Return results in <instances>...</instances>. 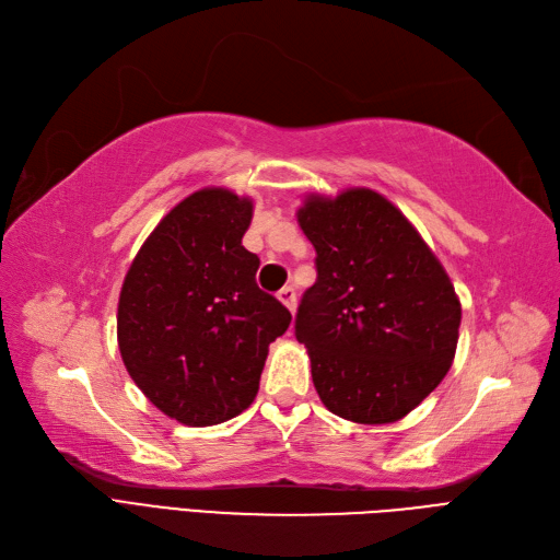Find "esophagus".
Returning a JSON list of instances; mask_svg holds the SVG:
<instances>
[{
    "label": "esophagus",
    "mask_w": 560,
    "mask_h": 560,
    "mask_svg": "<svg viewBox=\"0 0 560 560\" xmlns=\"http://www.w3.org/2000/svg\"><path fill=\"white\" fill-rule=\"evenodd\" d=\"M279 300H281V304H285V310L291 312V314H295V306H298V295H295V288L293 285H285V288H281L279 291V295H277Z\"/></svg>",
    "instance_id": "obj_1"
}]
</instances>
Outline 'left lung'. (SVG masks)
Instances as JSON below:
<instances>
[{"instance_id": "left-lung-1", "label": "left lung", "mask_w": 560, "mask_h": 560, "mask_svg": "<svg viewBox=\"0 0 560 560\" xmlns=\"http://www.w3.org/2000/svg\"><path fill=\"white\" fill-rule=\"evenodd\" d=\"M298 223L316 250V283L300 302L295 337L310 351L320 402L353 423L400 421L454 363V283L376 190L306 195Z\"/></svg>"}]
</instances>
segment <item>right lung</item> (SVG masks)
<instances>
[{
	"label": "right lung",
	"instance_id": "add662e5",
	"mask_svg": "<svg viewBox=\"0 0 560 560\" xmlns=\"http://www.w3.org/2000/svg\"><path fill=\"white\" fill-rule=\"evenodd\" d=\"M254 200L202 188L141 244L118 300V349L141 393L170 419L205 428L256 400L269 345L291 312L256 283L242 246Z\"/></svg>",
	"mask_w": 560,
	"mask_h": 560
}]
</instances>
